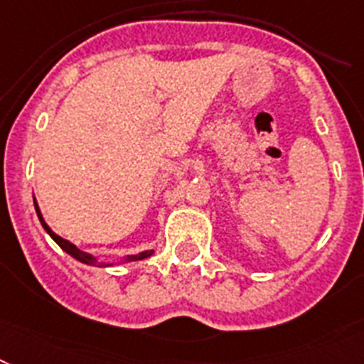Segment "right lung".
<instances>
[{"instance_id": "obj_1", "label": "right lung", "mask_w": 364, "mask_h": 364, "mask_svg": "<svg viewBox=\"0 0 364 364\" xmlns=\"http://www.w3.org/2000/svg\"><path fill=\"white\" fill-rule=\"evenodd\" d=\"M33 201H35V210H36V216H38V220H41L42 228L46 229V233L50 235L51 239L55 240V242L59 244L60 248L64 250V252L68 253V255H72L73 259H77L79 262H85V264H90V267H114V264H124V262H133V261H142V259L149 257V255H154V250H146V252H140L136 253V255H125V257H122L120 261L116 262H105V261H97V257H94L92 253H87L83 252V250H79L75 244H72L70 240L63 239V237H59V235L55 233L53 229L50 228V225L46 224L44 216H42L41 213V207H38V203H36L35 196H33Z\"/></svg>"}]
</instances>
